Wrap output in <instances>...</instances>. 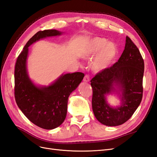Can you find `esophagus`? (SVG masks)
Masks as SVG:
<instances>
[{"label":"esophagus","instance_id":"34e87169","mask_svg":"<svg viewBox=\"0 0 157 157\" xmlns=\"http://www.w3.org/2000/svg\"><path fill=\"white\" fill-rule=\"evenodd\" d=\"M83 81L85 82H88L90 81V77L88 75H85L84 79H83Z\"/></svg>","mask_w":157,"mask_h":157}]
</instances>
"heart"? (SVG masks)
Listing matches in <instances>:
<instances>
[{
	"label": "heart",
	"instance_id": "obj_1",
	"mask_svg": "<svg viewBox=\"0 0 157 157\" xmlns=\"http://www.w3.org/2000/svg\"><path fill=\"white\" fill-rule=\"evenodd\" d=\"M118 53L117 46L103 37H94L85 46L84 56L91 58L94 55L90 67L96 73H101L108 69L115 62Z\"/></svg>",
	"mask_w": 157,
	"mask_h": 157
}]
</instances>
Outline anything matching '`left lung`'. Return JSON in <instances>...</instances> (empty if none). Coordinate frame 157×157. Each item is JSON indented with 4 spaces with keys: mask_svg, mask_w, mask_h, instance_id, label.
I'll return each instance as SVG.
<instances>
[{
    "mask_svg": "<svg viewBox=\"0 0 157 157\" xmlns=\"http://www.w3.org/2000/svg\"><path fill=\"white\" fill-rule=\"evenodd\" d=\"M144 73V61L140 50L126 36L124 50L117 62L90 80L92 109L99 122L116 126L130 119L141 101ZM113 93L119 96L120 106L112 107L108 103L106 97Z\"/></svg>",
    "mask_w": 157,
    "mask_h": 157,
    "instance_id": "obj_1",
    "label": "left lung"
}]
</instances>
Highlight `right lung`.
Instances as JSON below:
<instances>
[{
	"label": "right lung",
	"mask_w": 157,
	"mask_h": 157,
	"mask_svg": "<svg viewBox=\"0 0 157 157\" xmlns=\"http://www.w3.org/2000/svg\"><path fill=\"white\" fill-rule=\"evenodd\" d=\"M63 33L56 29L37 32L27 42L15 66L14 92L17 105L31 122L46 130L54 129L63 122L67 115L69 96L82 82L84 74H62L48 86H38L31 80L27 72L29 46L40 39Z\"/></svg>",
	"instance_id": "right-lung-1"
}]
</instances>
